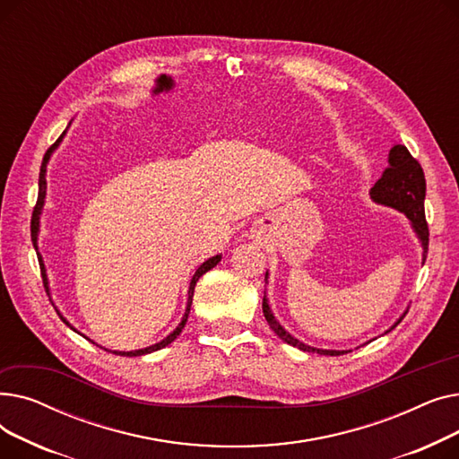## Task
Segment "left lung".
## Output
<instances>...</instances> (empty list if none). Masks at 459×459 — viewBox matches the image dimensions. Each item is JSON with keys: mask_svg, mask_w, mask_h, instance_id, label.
<instances>
[{"mask_svg": "<svg viewBox=\"0 0 459 459\" xmlns=\"http://www.w3.org/2000/svg\"><path fill=\"white\" fill-rule=\"evenodd\" d=\"M424 197H426V180H424L420 163L411 154H409V151L403 147V144H393V149L389 151V165L383 171L381 178L370 187V199L376 204L391 206L407 217L409 223H411L413 232L419 238L420 247H422V264L426 262L428 236H429L426 215H424ZM266 282H268V272H266ZM262 310H264V316H266L270 327L275 331L279 339L301 351H308V353L312 351V353H320V355H342V353L351 351V350H322V348L308 346V344L298 341L296 336L288 333L279 324V320L273 316L266 292H264ZM405 315H407V308L403 310V315L391 325V329L385 331V334L393 331L402 322V318Z\"/></svg>", "mask_w": 459, "mask_h": 459, "instance_id": "1", "label": "left lung"}]
</instances>
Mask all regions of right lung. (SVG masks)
Masks as SVG:
<instances>
[{
    "instance_id": "obj_1",
    "label": "right lung",
    "mask_w": 459,
    "mask_h": 459,
    "mask_svg": "<svg viewBox=\"0 0 459 459\" xmlns=\"http://www.w3.org/2000/svg\"><path fill=\"white\" fill-rule=\"evenodd\" d=\"M65 134H66V130L61 134V137L52 144L50 149H48V152L44 154V160H42V165H40V175H39V199H37V206H35V210H33V217H31V239H33V247L37 249V256H39V264H40V272H42V281H44V286H46V292H50V286H48V275H46V266H44V260H42V256H40V253H39V232H40V213H42V208H44V199H46V167H48V161H50V158H52V154H54V151L59 147L61 144V141H63V137H65ZM221 262V255H215V256H212V258H208V260H204L201 266L197 268V272H195V275L191 277V282H189V290H187V305H186V312H184V316H182V320H180V324L177 325V329L173 331V333H169L163 341H160V342H156V344H152V346H149V348H143V350H132V351H117V350H108V348H104V346H100L102 350H106V351H111V353H117V355H123V357H139V355H147V353H152V351H158V350H161V348H165V346H169L171 344L177 336L182 333V329H184V325H186V322H187V316H189V308H191V301H193V292H195V284H197V281L206 273V272H210L213 266H217V264ZM50 296V294H48ZM57 310V308H56ZM57 315H59V318L70 327V329H74L76 333H80L74 325H70V322L61 315V312L57 310ZM82 334V333H80ZM85 336V334H83ZM87 339V336H85ZM91 341V339H89ZM92 342V341H91ZM92 344H96V342H92Z\"/></svg>"
}]
</instances>
